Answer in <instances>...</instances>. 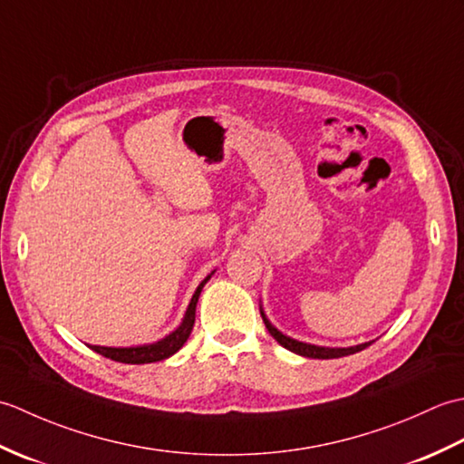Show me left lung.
Instances as JSON below:
<instances>
[{
  "label": "left lung",
  "instance_id": "1",
  "mask_svg": "<svg viewBox=\"0 0 464 464\" xmlns=\"http://www.w3.org/2000/svg\"><path fill=\"white\" fill-rule=\"evenodd\" d=\"M261 317H263V323L265 327H267V331L271 333V337L277 341L281 347H285L291 353H297V354H303V357H309V359H339V357H344V354H353V353H359L362 349H367L371 343H362V344H357V347H349V349H329V347H314V344H307V343H299L295 339H289L285 337L283 333H279L277 329L273 327V324L267 321V317H265L263 311H261Z\"/></svg>",
  "mask_w": 464,
  "mask_h": 464
}]
</instances>
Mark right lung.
Here are the masks:
<instances>
[{
	"label": "right lung",
	"instance_id": "add662e5",
	"mask_svg": "<svg viewBox=\"0 0 464 464\" xmlns=\"http://www.w3.org/2000/svg\"><path fill=\"white\" fill-rule=\"evenodd\" d=\"M211 277V275H209ZM207 277L199 287H197L193 299L189 303V309L185 313V319L179 324V329L173 331L169 337H165L160 343H153V344H143V347H131V349H113V347H95V344H90V349H93L95 353L103 354V357L117 361V362H125V364H143V362H157V361H163L167 357H171L173 353L179 351L185 341L189 339V334L193 331V324H195V307H197V301H199V295L203 285L209 281Z\"/></svg>",
	"mask_w": 464,
	"mask_h": 464
}]
</instances>
